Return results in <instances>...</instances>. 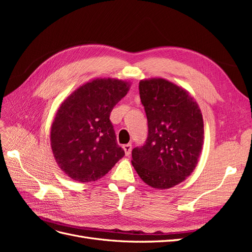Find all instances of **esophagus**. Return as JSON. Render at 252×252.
Wrapping results in <instances>:
<instances>
[{
	"instance_id": "34e87169",
	"label": "esophagus",
	"mask_w": 252,
	"mask_h": 252,
	"mask_svg": "<svg viewBox=\"0 0 252 252\" xmlns=\"http://www.w3.org/2000/svg\"><path fill=\"white\" fill-rule=\"evenodd\" d=\"M123 149H124V151H125V155H126V156H129V155L131 154V149H132L131 144H126V145H124Z\"/></svg>"
}]
</instances>
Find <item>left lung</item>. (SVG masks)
I'll list each match as a JSON object with an SVG mask.
<instances>
[{
	"label": "left lung",
	"mask_w": 252,
	"mask_h": 252,
	"mask_svg": "<svg viewBox=\"0 0 252 252\" xmlns=\"http://www.w3.org/2000/svg\"><path fill=\"white\" fill-rule=\"evenodd\" d=\"M141 102L148 121V138L132 150L131 163L147 185L167 189L194 170L204 143L199 105L187 90L162 78L142 80Z\"/></svg>",
	"instance_id": "left-lung-1"
}]
</instances>
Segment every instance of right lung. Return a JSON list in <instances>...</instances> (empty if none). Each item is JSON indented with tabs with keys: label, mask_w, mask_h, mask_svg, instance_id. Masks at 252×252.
<instances>
[{
	"label": "right lung",
	"mask_w": 252,
	"mask_h": 252,
	"mask_svg": "<svg viewBox=\"0 0 252 252\" xmlns=\"http://www.w3.org/2000/svg\"><path fill=\"white\" fill-rule=\"evenodd\" d=\"M129 88L126 81L94 79L61 104L51 125L50 144L57 164L70 179L96 181L125 156L109 117Z\"/></svg>",
	"instance_id": "add662e5"
}]
</instances>
